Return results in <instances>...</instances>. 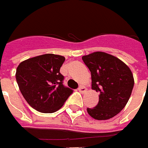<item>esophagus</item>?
Listing matches in <instances>:
<instances>
[{
    "label": "esophagus",
    "instance_id": "34e87169",
    "mask_svg": "<svg viewBox=\"0 0 148 148\" xmlns=\"http://www.w3.org/2000/svg\"><path fill=\"white\" fill-rule=\"evenodd\" d=\"M78 90L81 92V93H85L86 91V88L84 86H80L78 88Z\"/></svg>",
    "mask_w": 148,
    "mask_h": 148
}]
</instances>
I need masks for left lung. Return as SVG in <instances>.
Here are the masks:
<instances>
[{
	"instance_id": "8db88e82",
	"label": "left lung",
	"mask_w": 148,
	"mask_h": 148,
	"mask_svg": "<svg viewBox=\"0 0 148 148\" xmlns=\"http://www.w3.org/2000/svg\"><path fill=\"white\" fill-rule=\"evenodd\" d=\"M90 69L92 89L99 94V103L87 108L96 120H108L122 110L129 101L134 88L130 69L119 58L104 52H95L82 57Z\"/></svg>"
}]
</instances>
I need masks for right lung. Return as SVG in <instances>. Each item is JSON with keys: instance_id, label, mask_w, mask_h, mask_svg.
Wrapping results in <instances>:
<instances>
[{"instance_id": "obj_1", "label": "right lung", "mask_w": 148, "mask_h": 148, "mask_svg": "<svg viewBox=\"0 0 148 148\" xmlns=\"http://www.w3.org/2000/svg\"><path fill=\"white\" fill-rule=\"evenodd\" d=\"M64 61L63 56L46 53L28 58L18 66V86L32 108L43 113L54 112L73 93L63 85L60 67Z\"/></svg>"}]
</instances>
